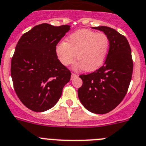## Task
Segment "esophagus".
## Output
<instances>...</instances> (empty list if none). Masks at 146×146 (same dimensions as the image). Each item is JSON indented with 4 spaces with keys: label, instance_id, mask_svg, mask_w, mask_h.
<instances>
[{
    "label": "esophagus",
    "instance_id": "esophagus-1",
    "mask_svg": "<svg viewBox=\"0 0 146 146\" xmlns=\"http://www.w3.org/2000/svg\"><path fill=\"white\" fill-rule=\"evenodd\" d=\"M76 77H78V74H74V73H72V76H71V78H72V79H73V78H76Z\"/></svg>",
    "mask_w": 146,
    "mask_h": 146
}]
</instances>
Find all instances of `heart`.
<instances>
[{
    "instance_id": "obj_1",
    "label": "heart",
    "mask_w": 146,
    "mask_h": 146,
    "mask_svg": "<svg viewBox=\"0 0 146 146\" xmlns=\"http://www.w3.org/2000/svg\"><path fill=\"white\" fill-rule=\"evenodd\" d=\"M109 48V38L103 33H96L88 29H80L67 37V42L61 41L56 45L58 60L68 66L77 59L75 68L86 72H93L101 66Z\"/></svg>"
}]
</instances>
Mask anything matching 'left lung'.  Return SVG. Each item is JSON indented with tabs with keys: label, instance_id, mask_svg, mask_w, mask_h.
Wrapping results in <instances>:
<instances>
[{
	"label": "left lung",
	"instance_id": "left-lung-1",
	"mask_svg": "<svg viewBox=\"0 0 146 146\" xmlns=\"http://www.w3.org/2000/svg\"><path fill=\"white\" fill-rule=\"evenodd\" d=\"M102 31L109 40V50L103 66L80 78L83 85L78 98L87 110L103 114L111 111L125 98L133 72L131 50L126 37L108 27H92Z\"/></svg>",
	"mask_w": 146,
	"mask_h": 146
}]
</instances>
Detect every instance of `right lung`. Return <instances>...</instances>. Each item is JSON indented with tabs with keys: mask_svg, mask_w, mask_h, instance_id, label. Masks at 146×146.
Listing matches in <instances>:
<instances>
[{
	"mask_svg": "<svg viewBox=\"0 0 146 146\" xmlns=\"http://www.w3.org/2000/svg\"><path fill=\"white\" fill-rule=\"evenodd\" d=\"M70 26L37 25L21 36L11 62L15 91L25 106L36 112L58 103L71 72L58 59L56 45Z\"/></svg>",
	"mask_w": 146,
	"mask_h": 146,
	"instance_id": "1",
	"label": "right lung"
}]
</instances>
